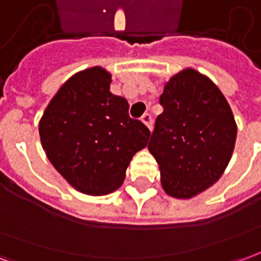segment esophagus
I'll use <instances>...</instances> for the list:
<instances>
[{"label":"esophagus","instance_id":"esophagus-1","mask_svg":"<svg viewBox=\"0 0 261 261\" xmlns=\"http://www.w3.org/2000/svg\"><path fill=\"white\" fill-rule=\"evenodd\" d=\"M141 121L144 123V124L147 125L148 128H149V131L152 130V124H153V121H152V117H151V114H144L141 117Z\"/></svg>","mask_w":261,"mask_h":261}]
</instances>
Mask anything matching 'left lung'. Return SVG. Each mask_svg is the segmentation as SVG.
Segmentation results:
<instances>
[{
	"label": "left lung",
	"instance_id": "1",
	"mask_svg": "<svg viewBox=\"0 0 261 261\" xmlns=\"http://www.w3.org/2000/svg\"><path fill=\"white\" fill-rule=\"evenodd\" d=\"M159 103L164 112L148 149L159 165L165 193L192 198L224 175L235 148V117L218 86L193 68L165 84Z\"/></svg>",
	"mask_w": 261,
	"mask_h": 261
}]
</instances>
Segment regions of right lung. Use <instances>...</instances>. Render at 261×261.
<instances>
[{"label": "right lung", "instance_id": "1", "mask_svg": "<svg viewBox=\"0 0 261 261\" xmlns=\"http://www.w3.org/2000/svg\"><path fill=\"white\" fill-rule=\"evenodd\" d=\"M112 74L92 67L61 85L39 121L44 152L75 190L105 196L117 190L130 161L151 133L128 116V102L110 92Z\"/></svg>", "mask_w": 261, "mask_h": 261}]
</instances>
